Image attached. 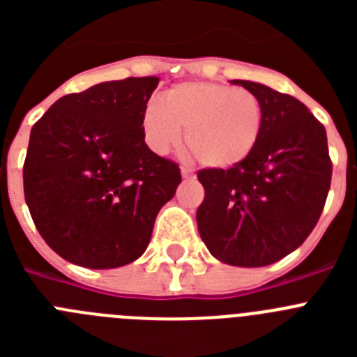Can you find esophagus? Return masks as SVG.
<instances>
[{"label":"esophagus","mask_w":357,"mask_h":357,"mask_svg":"<svg viewBox=\"0 0 357 357\" xmlns=\"http://www.w3.org/2000/svg\"><path fill=\"white\" fill-rule=\"evenodd\" d=\"M181 173H182V176H184V178H195V173L191 172L189 168H185V166H182Z\"/></svg>","instance_id":"esophagus-1"}]
</instances>
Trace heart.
<instances>
[{"instance_id": "1", "label": "heart", "mask_w": 357, "mask_h": 357, "mask_svg": "<svg viewBox=\"0 0 357 357\" xmlns=\"http://www.w3.org/2000/svg\"><path fill=\"white\" fill-rule=\"evenodd\" d=\"M144 141L168 153L182 141L206 168L227 169L243 162L263 135L264 107L254 93L214 82H184L150 102L141 118Z\"/></svg>"}]
</instances>
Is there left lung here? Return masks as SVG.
Wrapping results in <instances>:
<instances>
[{"label":"left lung","mask_w":357,"mask_h":357,"mask_svg":"<svg viewBox=\"0 0 357 357\" xmlns=\"http://www.w3.org/2000/svg\"><path fill=\"white\" fill-rule=\"evenodd\" d=\"M232 84L263 103V135L243 162L197 173L206 191L197 223L216 259L259 268L291 254L311 234L326 206L333 160L326 128L304 103L255 82Z\"/></svg>","instance_id":"1"}]
</instances>
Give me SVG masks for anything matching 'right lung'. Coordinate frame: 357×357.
<instances>
[{"mask_svg":"<svg viewBox=\"0 0 357 357\" xmlns=\"http://www.w3.org/2000/svg\"><path fill=\"white\" fill-rule=\"evenodd\" d=\"M159 78L103 82L56 100L31 127L24 200L52 250L107 270L143 255L178 164L144 143L141 118Z\"/></svg>","mask_w":357,"mask_h":357,"instance_id":"add662e5","label":"right lung"}]
</instances>
